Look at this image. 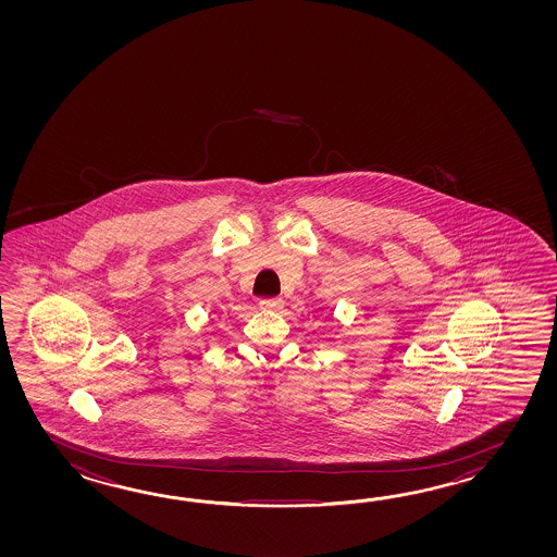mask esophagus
Returning <instances> with one entry per match:
<instances>
[{
	"label": "esophagus",
	"mask_w": 557,
	"mask_h": 557,
	"mask_svg": "<svg viewBox=\"0 0 557 557\" xmlns=\"http://www.w3.org/2000/svg\"><path fill=\"white\" fill-rule=\"evenodd\" d=\"M259 305L262 310H271V312H278L284 307L283 298H262Z\"/></svg>",
	"instance_id": "34e87169"
}]
</instances>
